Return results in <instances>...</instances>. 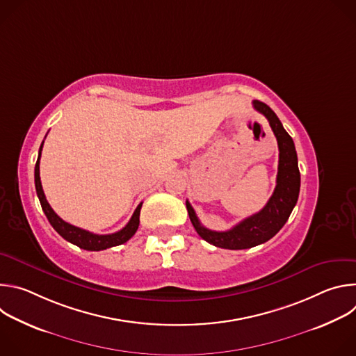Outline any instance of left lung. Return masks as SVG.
Instances as JSON below:
<instances>
[{"label":"left lung","instance_id":"8db88e82","mask_svg":"<svg viewBox=\"0 0 356 356\" xmlns=\"http://www.w3.org/2000/svg\"><path fill=\"white\" fill-rule=\"evenodd\" d=\"M253 108L268 118L279 145L276 187L266 206L259 213L242 220L229 231L217 232L202 227L191 204L186 201L190 221L197 234L209 243L224 249H248L273 238L289 220L300 193V170L291 136L286 132L280 120L269 106L255 99Z\"/></svg>","mask_w":356,"mask_h":356}]
</instances>
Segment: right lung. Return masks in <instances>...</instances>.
<instances>
[{
	"instance_id": "obj_1",
	"label": "right lung",
	"mask_w": 356,
	"mask_h": 356,
	"mask_svg": "<svg viewBox=\"0 0 356 356\" xmlns=\"http://www.w3.org/2000/svg\"><path fill=\"white\" fill-rule=\"evenodd\" d=\"M42 147H43V142L39 147V155H38V161H36V165H35V187H36V194L39 197L42 210H43L46 218L49 220L50 225L55 228V231L60 236H63L66 241H69L70 243L77 245L79 248L86 249V250H104L107 248L121 245V243L127 242L128 239H131L134 236V234L136 232L138 227H139V214H140L142 202L136 207V210H135L134 216L131 217L129 222L121 231L114 232V234H108V235H98V234H92L90 231L81 229L79 227H74V225L63 221L52 210V207H50V204L44 197L42 183H40V176H39V161H40Z\"/></svg>"
}]
</instances>
